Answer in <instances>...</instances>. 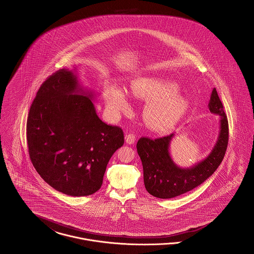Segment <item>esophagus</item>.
<instances>
[{
  "label": "esophagus",
  "mask_w": 254,
  "mask_h": 254,
  "mask_svg": "<svg viewBox=\"0 0 254 254\" xmlns=\"http://www.w3.org/2000/svg\"><path fill=\"white\" fill-rule=\"evenodd\" d=\"M125 141L128 144H133L135 141V135L133 133H127L125 135Z\"/></svg>",
  "instance_id": "obj_1"
}]
</instances>
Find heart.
I'll return each mask as SVG.
<instances>
[{"instance_id":"b5f03b06","label":"heart","mask_w":254,"mask_h":254,"mask_svg":"<svg viewBox=\"0 0 254 254\" xmlns=\"http://www.w3.org/2000/svg\"><path fill=\"white\" fill-rule=\"evenodd\" d=\"M131 91L135 97L148 100L143 120L149 128L157 132L171 129L184 118L190 106L187 97L178 94V84L160 76L134 78L131 81ZM106 102L115 113L129 107L128 95L116 86H110L106 90Z\"/></svg>"}]
</instances>
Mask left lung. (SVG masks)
<instances>
[{"label": "left lung", "mask_w": 254, "mask_h": 254, "mask_svg": "<svg viewBox=\"0 0 254 254\" xmlns=\"http://www.w3.org/2000/svg\"><path fill=\"white\" fill-rule=\"evenodd\" d=\"M209 111L220 116V132L210 154L195 165L182 168L174 162L169 147L175 133L151 139L140 137L136 143L142 162L147 191L160 199H171L199 187L216 171L225 157L228 143V122L224 106L214 88L208 103Z\"/></svg>", "instance_id": "left-lung-1"}]
</instances>
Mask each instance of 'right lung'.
<instances>
[{
    "instance_id": "1",
    "label": "right lung",
    "mask_w": 254,
    "mask_h": 254,
    "mask_svg": "<svg viewBox=\"0 0 254 254\" xmlns=\"http://www.w3.org/2000/svg\"><path fill=\"white\" fill-rule=\"evenodd\" d=\"M93 97L74 71L62 68L41 85L27 117L34 168L48 185L72 197L101 187L109 160L124 143L121 128L98 118Z\"/></svg>"
}]
</instances>
